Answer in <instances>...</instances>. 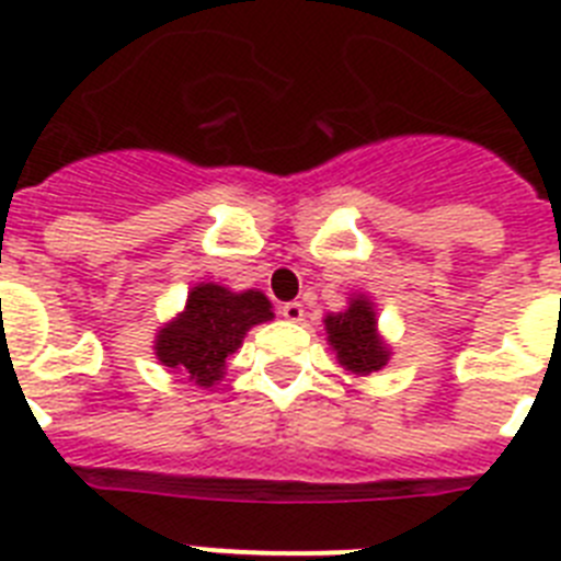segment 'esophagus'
<instances>
[{"label": "esophagus", "instance_id": "esophagus-1", "mask_svg": "<svg viewBox=\"0 0 561 561\" xmlns=\"http://www.w3.org/2000/svg\"><path fill=\"white\" fill-rule=\"evenodd\" d=\"M280 314H284V320H289V323H300L304 320V304H297V300H289V304L280 306Z\"/></svg>", "mask_w": 561, "mask_h": 561}]
</instances>
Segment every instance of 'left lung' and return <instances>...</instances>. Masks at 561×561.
<instances>
[{
	"label": "left lung",
	"mask_w": 561,
	"mask_h": 561,
	"mask_svg": "<svg viewBox=\"0 0 561 561\" xmlns=\"http://www.w3.org/2000/svg\"><path fill=\"white\" fill-rule=\"evenodd\" d=\"M325 334L340 365L351 374L368 376L388 365L390 351L376 331L374 304L365 295L351 297L348 309L325 317Z\"/></svg>",
	"instance_id": "8db88e82"
}]
</instances>
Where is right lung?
I'll return each instance as SVG.
<instances>
[{
    "instance_id": "obj_1",
    "label": "right lung",
    "mask_w": 561,
    "mask_h": 561,
    "mask_svg": "<svg viewBox=\"0 0 561 561\" xmlns=\"http://www.w3.org/2000/svg\"><path fill=\"white\" fill-rule=\"evenodd\" d=\"M272 317L264 291L196 284L187 291L185 311L160 329L153 354L165 368L191 376L199 388H213L225 376L227 356L241 348L247 331Z\"/></svg>"
}]
</instances>
